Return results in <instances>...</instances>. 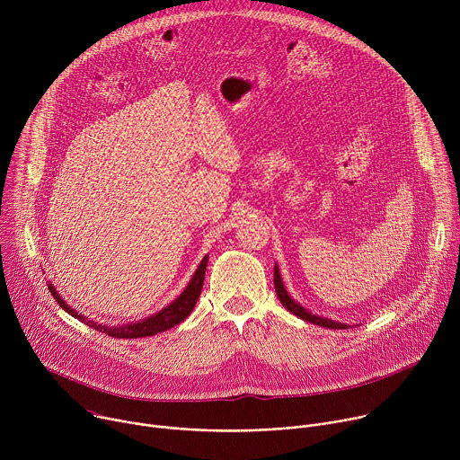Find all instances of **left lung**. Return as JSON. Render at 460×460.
I'll list each match as a JSON object with an SVG mask.
<instances>
[{
    "label": "left lung",
    "mask_w": 460,
    "mask_h": 460,
    "mask_svg": "<svg viewBox=\"0 0 460 460\" xmlns=\"http://www.w3.org/2000/svg\"><path fill=\"white\" fill-rule=\"evenodd\" d=\"M275 289H277V295L282 302V305L293 313L295 316L305 320V322H311V323H316L320 327H330V330H348V327H351L349 323H344V322H337L333 318H327V316H322V314H316V313H311L309 309L302 307L295 298H291V295L288 293L284 282H282V277H280V270L279 266L275 264Z\"/></svg>",
    "instance_id": "obj_1"
}]
</instances>
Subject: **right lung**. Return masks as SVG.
<instances>
[{"label": "right lung", "instance_id": "1", "mask_svg": "<svg viewBox=\"0 0 460 460\" xmlns=\"http://www.w3.org/2000/svg\"><path fill=\"white\" fill-rule=\"evenodd\" d=\"M208 258H209V254H206L202 258L200 266L196 268V271H194L192 279L189 280V284L185 286V289L171 304H167L158 313H155V314H151V316H147L144 320L128 322V323H121V325H105V323H98L94 320H89L85 314H80L67 302H65L50 282L47 286H49L50 295L61 305V309H65L69 314H73L75 318L82 320L84 323L94 327V330H98L102 333H107L109 337H114V339H142V337H151V335H156V333L171 330V327H174L176 323H180L181 320H185L192 313V309L196 305V300H199V296L202 293L206 268H208Z\"/></svg>", "mask_w": 460, "mask_h": 460}]
</instances>
